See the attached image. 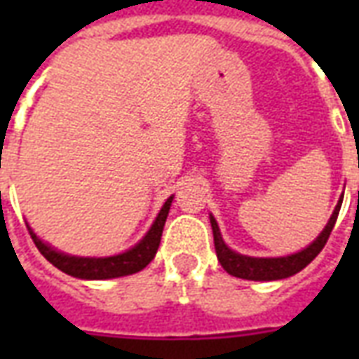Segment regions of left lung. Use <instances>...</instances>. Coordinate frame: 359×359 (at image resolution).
Wrapping results in <instances>:
<instances>
[{
  "mask_svg": "<svg viewBox=\"0 0 359 359\" xmlns=\"http://www.w3.org/2000/svg\"><path fill=\"white\" fill-rule=\"evenodd\" d=\"M340 205H342V198L337 203V208L332 211L329 223L325 226L321 234L317 236L316 241L309 244L308 248H304L298 254L285 257H250L236 254L233 250L226 246L221 233H219L217 221L210 215L211 229H213V242H215V252H217V259L223 265V269L233 275V277L246 278V280H278V278H286L296 275L298 271H302L308 264H311L316 256L323 250V246L329 241V236L332 233V226L337 223L339 217Z\"/></svg>",
  "mask_w": 359,
  "mask_h": 359,
  "instance_id": "obj_1",
  "label": "left lung"
}]
</instances>
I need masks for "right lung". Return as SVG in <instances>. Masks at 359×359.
<instances>
[{
	"instance_id": "obj_1",
	"label": "right lung",
	"mask_w": 359,
	"mask_h": 359,
	"mask_svg": "<svg viewBox=\"0 0 359 359\" xmlns=\"http://www.w3.org/2000/svg\"><path fill=\"white\" fill-rule=\"evenodd\" d=\"M171 198H167V202L163 203L161 211L157 213L154 225L149 229L146 236L142 238L134 248L126 250L118 256H109V257H79V256H69L63 252H57L51 246H48L46 242H42L34 234V231L28 226V233L34 241L36 248L40 250L42 254L51 265H55L57 269H61L67 275L76 278H90V280H102V278H115V277H125V275H133L138 273L146 265L156 257V252L159 248V242H161V234H163L165 221L171 210Z\"/></svg>"
}]
</instances>
